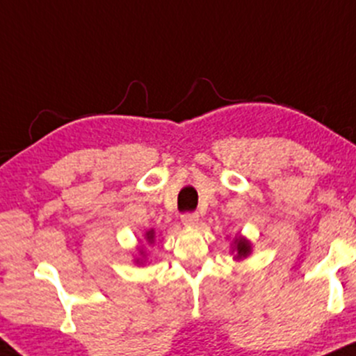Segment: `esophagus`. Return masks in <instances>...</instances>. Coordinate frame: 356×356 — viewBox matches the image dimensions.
<instances>
[{"label": "esophagus", "mask_w": 356, "mask_h": 356, "mask_svg": "<svg viewBox=\"0 0 356 356\" xmlns=\"http://www.w3.org/2000/svg\"><path fill=\"white\" fill-rule=\"evenodd\" d=\"M181 222L188 227H195L198 223V213L197 211H186L181 215Z\"/></svg>", "instance_id": "1"}]
</instances>
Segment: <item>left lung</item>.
Returning <instances> with one entry per match:
<instances>
[{
    "label": "left lung",
    "instance_id": "1",
    "mask_svg": "<svg viewBox=\"0 0 356 356\" xmlns=\"http://www.w3.org/2000/svg\"><path fill=\"white\" fill-rule=\"evenodd\" d=\"M235 243H237V247H235V250H237V257H245V255L250 252L249 242L243 241V238H238V241H235Z\"/></svg>",
    "mask_w": 356,
    "mask_h": 356
}]
</instances>
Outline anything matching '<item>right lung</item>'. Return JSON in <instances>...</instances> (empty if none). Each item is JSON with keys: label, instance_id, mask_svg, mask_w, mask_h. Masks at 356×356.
Listing matches in <instances>:
<instances>
[{"label": "right lung", "instance_id": "1", "mask_svg": "<svg viewBox=\"0 0 356 356\" xmlns=\"http://www.w3.org/2000/svg\"><path fill=\"white\" fill-rule=\"evenodd\" d=\"M147 241H153V230H151V232H147Z\"/></svg>", "mask_w": 356, "mask_h": 356}]
</instances>
